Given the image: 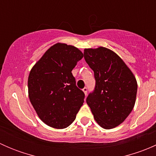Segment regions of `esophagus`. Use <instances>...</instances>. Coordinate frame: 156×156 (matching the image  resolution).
Returning a JSON list of instances; mask_svg holds the SVG:
<instances>
[{
	"label": "esophagus",
	"instance_id": "esophagus-1",
	"mask_svg": "<svg viewBox=\"0 0 156 156\" xmlns=\"http://www.w3.org/2000/svg\"><path fill=\"white\" fill-rule=\"evenodd\" d=\"M83 92L84 93V94H85V95H87V87H84V88H83Z\"/></svg>",
	"mask_w": 156,
	"mask_h": 156
}]
</instances>
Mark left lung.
<instances>
[{
	"mask_svg": "<svg viewBox=\"0 0 156 156\" xmlns=\"http://www.w3.org/2000/svg\"><path fill=\"white\" fill-rule=\"evenodd\" d=\"M84 59L94 72L96 85L87 97L96 122L105 129L122 124L136 101L137 83L123 60L109 49H84Z\"/></svg>",
	"mask_w": 156,
	"mask_h": 156,
	"instance_id": "obj_1",
	"label": "left lung"
}]
</instances>
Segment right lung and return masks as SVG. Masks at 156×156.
Returning <instances> with one entry per match:
<instances>
[{"mask_svg":"<svg viewBox=\"0 0 156 156\" xmlns=\"http://www.w3.org/2000/svg\"><path fill=\"white\" fill-rule=\"evenodd\" d=\"M75 47L57 43L32 67L28 79L30 102L41 120L57 129L69 127L83 105L84 94L77 87L72 69L83 58Z\"/></svg>","mask_w":156,"mask_h":156,"instance_id":"1","label":"right lung"}]
</instances>
